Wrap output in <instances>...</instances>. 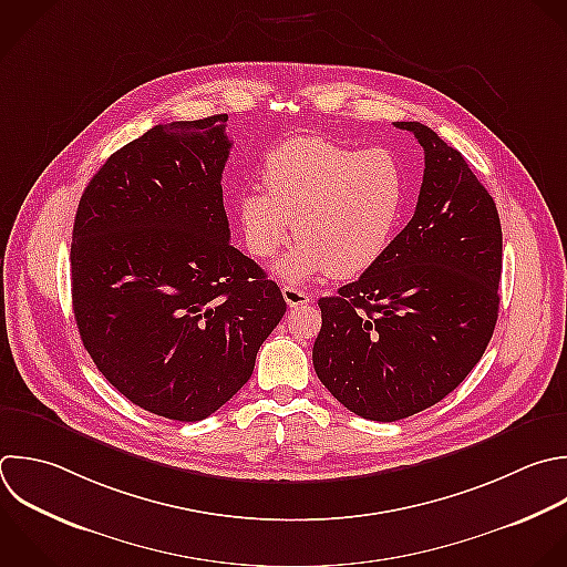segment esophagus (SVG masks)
<instances>
[{"label": "esophagus", "instance_id": "1", "mask_svg": "<svg viewBox=\"0 0 567 567\" xmlns=\"http://www.w3.org/2000/svg\"><path fill=\"white\" fill-rule=\"evenodd\" d=\"M281 292H284V299H286V303H288L290 308L308 306V303L312 301V297H310L308 292H303V290H299V288H295V286H284Z\"/></svg>", "mask_w": 567, "mask_h": 567}]
</instances>
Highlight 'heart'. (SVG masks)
<instances>
[{
    "label": "heart",
    "mask_w": 567,
    "mask_h": 567,
    "mask_svg": "<svg viewBox=\"0 0 567 567\" xmlns=\"http://www.w3.org/2000/svg\"><path fill=\"white\" fill-rule=\"evenodd\" d=\"M261 182L266 194L252 188L239 197V224L261 261L275 259L295 228L299 244L275 266L286 281L368 270L390 248L408 202L403 166L390 151H357L319 135L272 148Z\"/></svg>",
    "instance_id": "obj_1"
}]
</instances>
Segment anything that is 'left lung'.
<instances>
[{
	"label": "left lung",
	"mask_w": 567,
	"mask_h": 567,
	"mask_svg": "<svg viewBox=\"0 0 567 567\" xmlns=\"http://www.w3.org/2000/svg\"><path fill=\"white\" fill-rule=\"evenodd\" d=\"M425 153L408 226L357 281L321 297L315 372L350 412L412 416L450 394L483 357L498 317L501 221L458 151L396 122Z\"/></svg>",
	"instance_id": "8db88e82"
}]
</instances>
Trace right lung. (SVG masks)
Returning <instances> with one entry per match:
<instances>
[{"label": "right lung", "instance_id": "1", "mask_svg": "<svg viewBox=\"0 0 567 567\" xmlns=\"http://www.w3.org/2000/svg\"><path fill=\"white\" fill-rule=\"evenodd\" d=\"M226 122L159 124L113 153L73 226L84 348L128 401L173 421L230 401L286 312L279 286L230 244Z\"/></svg>", "mask_w": 567, "mask_h": 567}]
</instances>
